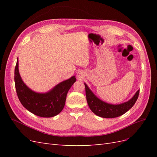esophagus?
I'll use <instances>...</instances> for the list:
<instances>
[{
  "label": "esophagus",
  "mask_w": 157,
  "mask_h": 157,
  "mask_svg": "<svg viewBox=\"0 0 157 157\" xmlns=\"http://www.w3.org/2000/svg\"><path fill=\"white\" fill-rule=\"evenodd\" d=\"M84 72H83L82 71H78V73H77V77L79 78H82L84 77Z\"/></svg>",
  "instance_id": "34e87169"
}]
</instances>
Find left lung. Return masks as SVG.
<instances>
[{"label": "left lung", "mask_w": 157, "mask_h": 157, "mask_svg": "<svg viewBox=\"0 0 157 157\" xmlns=\"http://www.w3.org/2000/svg\"><path fill=\"white\" fill-rule=\"evenodd\" d=\"M86 96L88 106L91 111L96 115L103 118H115L122 115L130 109L138 98L140 90H137L134 96L127 102L118 105H113L101 101L97 98L84 83Z\"/></svg>", "instance_id": "8db88e82"}]
</instances>
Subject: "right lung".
Wrapping results in <instances>:
<instances>
[{
    "label": "right lung",
    "instance_id": "right-lung-1",
    "mask_svg": "<svg viewBox=\"0 0 157 157\" xmlns=\"http://www.w3.org/2000/svg\"><path fill=\"white\" fill-rule=\"evenodd\" d=\"M14 81L17 97L22 105L34 115L40 117H54L63 110L66 97L76 81L75 76L57 84L46 93H37L23 82L18 69V58L14 71Z\"/></svg>",
    "mask_w": 157,
    "mask_h": 157
}]
</instances>
